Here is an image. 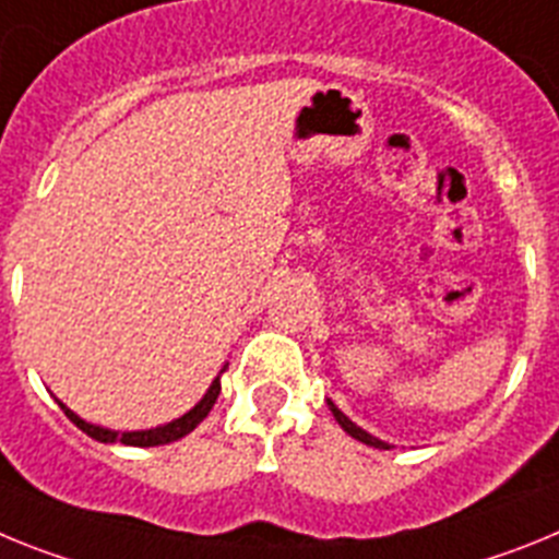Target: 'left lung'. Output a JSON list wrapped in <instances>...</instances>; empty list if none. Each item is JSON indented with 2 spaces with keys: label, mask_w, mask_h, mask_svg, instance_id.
Wrapping results in <instances>:
<instances>
[{
  "label": "left lung",
  "mask_w": 559,
  "mask_h": 559,
  "mask_svg": "<svg viewBox=\"0 0 559 559\" xmlns=\"http://www.w3.org/2000/svg\"><path fill=\"white\" fill-rule=\"evenodd\" d=\"M332 414H334V419H337V425L343 427V430H346L348 436H352V439H357V441H362V444H368V448H377V450H391L385 444V441H380V439H373L371 433H366V430H362V427H357L354 425L352 419H348L346 414H340L337 407L332 405Z\"/></svg>",
  "instance_id": "1"
}]
</instances>
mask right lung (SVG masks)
<instances>
[{"mask_svg": "<svg viewBox=\"0 0 559 559\" xmlns=\"http://www.w3.org/2000/svg\"><path fill=\"white\" fill-rule=\"evenodd\" d=\"M222 391V382L219 377L213 380V385L207 388V394L202 396V402H199L193 411H188L186 416H179V419L168 421V425L163 427H154V430H134V433H115V430H106V427H98V425H90V421H84L81 416H75L67 405H61V411L67 414V419L72 421L75 427H81L86 436H92V439L98 441H120V444H132V448H157V444H171V441L182 439V436H188L193 430V427L199 425V421L205 419L207 414H211L213 402H216V396H219Z\"/></svg>", "mask_w": 559, "mask_h": 559, "instance_id": "obj_1", "label": "right lung"}]
</instances>
